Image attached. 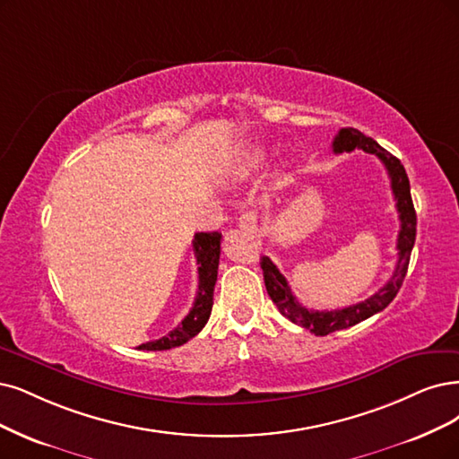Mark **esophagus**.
<instances>
[{
  "label": "esophagus",
  "mask_w": 459,
  "mask_h": 459,
  "mask_svg": "<svg viewBox=\"0 0 459 459\" xmlns=\"http://www.w3.org/2000/svg\"><path fill=\"white\" fill-rule=\"evenodd\" d=\"M240 229L247 232H255L257 230V213L253 210H246L240 213Z\"/></svg>",
  "instance_id": "1"
}]
</instances>
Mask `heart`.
<instances>
[{
    "instance_id": "b5f03b06",
    "label": "heart",
    "mask_w": 459,
    "mask_h": 459,
    "mask_svg": "<svg viewBox=\"0 0 459 459\" xmlns=\"http://www.w3.org/2000/svg\"><path fill=\"white\" fill-rule=\"evenodd\" d=\"M261 160H263V152H261V151H257V149L247 151L246 155H244V162H246V166H249V168L257 166Z\"/></svg>"
}]
</instances>
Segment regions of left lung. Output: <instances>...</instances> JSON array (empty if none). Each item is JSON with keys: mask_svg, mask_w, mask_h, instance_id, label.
Wrapping results in <instances>:
<instances>
[{"mask_svg": "<svg viewBox=\"0 0 459 459\" xmlns=\"http://www.w3.org/2000/svg\"><path fill=\"white\" fill-rule=\"evenodd\" d=\"M353 149H363L365 152H372L377 155L385 169L387 176L392 179V191L395 196V206L399 212V221H401V230L397 236V264L394 270V276L389 278V281L378 290L375 295H370L368 299L351 304V307L341 308V310H308L304 308L302 304L295 299L290 283H287L285 276L280 273L278 266L270 261L268 257L261 259V268L264 274V285L266 291L273 299V302L278 307L280 314L285 316L293 324L308 329L310 333L317 336H325L329 333L348 329L359 321L375 316L382 312L389 302L395 299L399 293L403 280L406 276V270H409V261H411V253L414 247L416 240V212H414V204L411 196V183L409 176L404 172V166L401 164L399 159H395L392 152H387L384 147H380L375 140L368 138V135L361 134L358 128H342L334 135L333 140V151L334 152H350Z\"/></svg>", "mask_w": 459, "mask_h": 459, "instance_id": "obj_1", "label": "left lung"}]
</instances>
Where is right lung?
Wrapping results in <instances>:
<instances>
[{
	"label": "right lung",
	"mask_w": 459,
	"mask_h": 459,
	"mask_svg": "<svg viewBox=\"0 0 459 459\" xmlns=\"http://www.w3.org/2000/svg\"><path fill=\"white\" fill-rule=\"evenodd\" d=\"M193 251L198 264V290L196 299L191 312L181 324L169 331L166 336L159 341H151L138 350L147 351H160L181 346L189 342L193 336H196L204 325L208 324L212 307H213V287L217 281V268H219V255H221V234L219 232H196L193 240Z\"/></svg>",
	"instance_id": "add662e5"
}]
</instances>
